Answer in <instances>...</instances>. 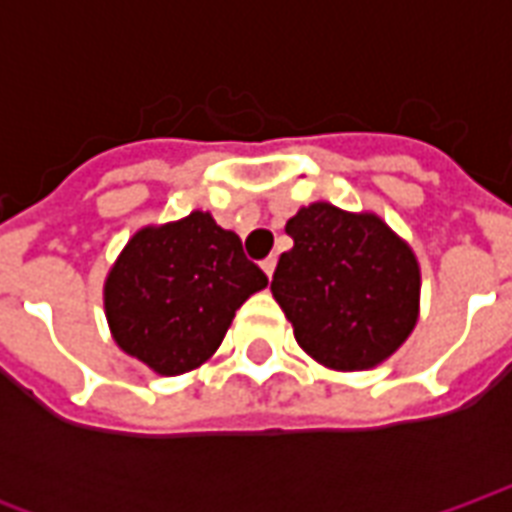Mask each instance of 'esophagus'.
Wrapping results in <instances>:
<instances>
[{
	"instance_id": "esophagus-1",
	"label": "esophagus",
	"mask_w": 512,
	"mask_h": 512,
	"mask_svg": "<svg viewBox=\"0 0 512 512\" xmlns=\"http://www.w3.org/2000/svg\"><path fill=\"white\" fill-rule=\"evenodd\" d=\"M260 266H263V271H266V277H274V268H277V257H274V255L266 257V260H263Z\"/></svg>"
}]
</instances>
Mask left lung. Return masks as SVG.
Wrapping results in <instances>:
<instances>
[{"label": "left lung", "mask_w": 512, "mask_h": 512, "mask_svg": "<svg viewBox=\"0 0 512 512\" xmlns=\"http://www.w3.org/2000/svg\"><path fill=\"white\" fill-rule=\"evenodd\" d=\"M271 293L296 343L332 370H370L395 354L419 315V263L376 213L312 202L288 219Z\"/></svg>", "instance_id": "1"}]
</instances>
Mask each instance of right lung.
Instances as JSON below:
<instances>
[{
	"instance_id": "right-lung-1",
	"label": "right lung",
	"mask_w": 512,
	"mask_h": 512,
	"mask_svg": "<svg viewBox=\"0 0 512 512\" xmlns=\"http://www.w3.org/2000/svg\"><path fill=\"white\" fill-rule=\"evenodd\" d=\"M266 285L233 230L191 211L128 241L106 277V321L128 356L180 376L216 354L235 310Z\"/></svg>"
}]
</instances>
